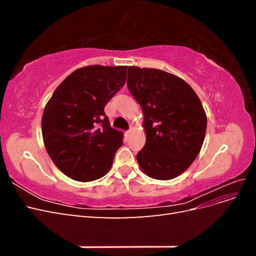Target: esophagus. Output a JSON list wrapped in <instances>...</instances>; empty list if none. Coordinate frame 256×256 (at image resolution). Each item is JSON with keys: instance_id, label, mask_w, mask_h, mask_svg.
I'll use <instances>...</instances> for the list:
<instances>
[{"instance_id": "34e87169", "label": "esophagus", "mask_w": 256, "mask_h": 256, "mask_svg": "<svg viewBox=\"0 0 256 256\" xmlns=\"http://www.w3.org/2000/svg\"><path fill=\"white\" fill-rule=\"evenodd\" d=\"M132 129H134V127H132V126H130V128L126 131V134H131V131H132Z\"/></svg>"}]
</instances>
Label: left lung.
I'll use <instances>...</instances> for the list:
<instances>
[{"label":"left lung","mask_w":256,"mask_h":256,"mask_svg":"<svg viewBox=\"0 0 256 256\" xmlns=\"http://www.w3.org/2000/svg\"><path fill=\"white\" fill-rule=\"evenodd\" d=\"M127 86L144 114L146 142L138 152L141 168L168 180L187 170L202 148L207 118L190 85L159 69L128 67Z\"/></svg>","instance_id":"left-lung-1"}]
</instances>
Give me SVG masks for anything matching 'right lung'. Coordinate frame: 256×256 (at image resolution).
Wrapping results in <instances>:
<instances>
[{
    "label": "right lung",
    "instance_id": "add662e5",
    "mask_svg": "<svg viewBox=\"0 0 256 256\" xmlns=\"http://www.w3.org/2000/svg\"><path fill=\"white\" fill-rule=\"evenodd\" d=\"M127 66L79 68L62 82L46 104L44 143L62 172L92 182L109 171L122 145V134L110 126L104 106L126 82Z\"/></svg>",
    "mask_w": 256,
    "mask_h": 256
}]
</instances>
